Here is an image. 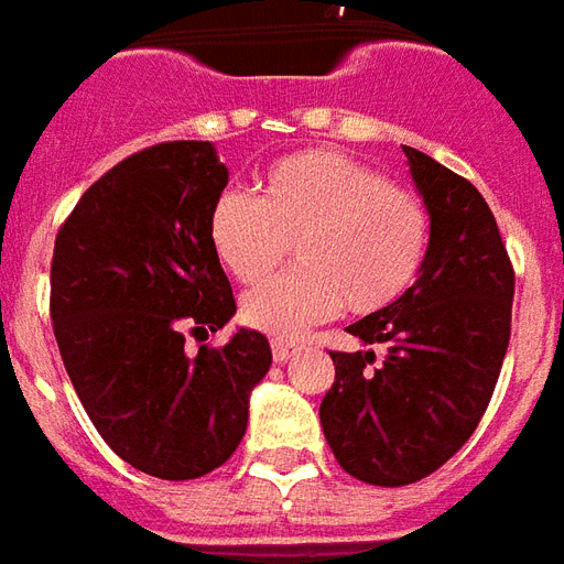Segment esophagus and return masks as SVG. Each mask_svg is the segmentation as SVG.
Here are the masks:
<instances>
[{"label": "esophagus", "instance_id": "34e87169", "mask_svg": "<svg viewBox=\"0 0 564 564\" xmlns=\"http://www.w3.org/2000/svg\"><path fill=\"white\" fill-rule=\"evenodd\" d=\"M303 351V345L300 343H288V339H273V357H276L279 364H288L291 357H297Z\"/></svg>", "mask_w": 564, "mask_h": 564}]
</instances>
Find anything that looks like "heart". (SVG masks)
Returning a JSON list of instances; mask_svg holds the SVG:
<instances>
[{"label":"heart","mask_w":564,"mask_h":564,"mask_svg":"<svg viewBox=\"0 0 564 564\" xmlns=\"http://www.w3.org/2000/svg\"><path fill=\"white\" fill-rule=\"evenodd\" d=\"M207 237L221 267L261 285L291 252L300 267L242 300V318L270 336H300L348 306L372 315L417 282L430 249V213L414 192L336 150L282 155L261 195L213 200Z\"/></svg>","instance_id":"obj_1"}]
</instances>
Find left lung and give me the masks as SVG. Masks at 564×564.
I'll return each mask as SVG.
<instances>
[{"label": "left lung", "mask_w": 564, "mask_h": 564, "mask_svg": "<svg viewBox=\"0 0 564 564\" xmlns=\"http://www.w3.org/2000/svg\"><path fill=\"white\" fill-rule=\"evenodd\" d=\"M405 159L430 213L426 261L397 303L348 327L367 348L330 351L336 381L322 400L336 463L376 487L426 478L466 445L511 339L513 267L492 209L426 152L405 147Z\"/></svg>", "instance_id": "obj_1"}]
</instances>
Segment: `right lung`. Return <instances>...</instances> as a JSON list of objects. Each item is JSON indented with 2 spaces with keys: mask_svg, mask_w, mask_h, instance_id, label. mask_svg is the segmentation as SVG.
<instances>
[{
  "mask_svg": "<svg viewBox=\"0 0 564 564\" xmlns=\"http://www.w3.org/2000/svg\"><path fill=\"white\" fill-rule=\"evenodd\" d=\"M228 167L209 141L122 159L56 234L51 318L65 372L110 451L162 480L204 478L237 451L249 393L273 364L264 333L186 348L231 322L207 237Z\"/></svg>",
  "mask_w": 564,
  "mask_h": 564,
  "instance_id": "right-lung-1",
  "label": "right lung"
}]
</instances>
